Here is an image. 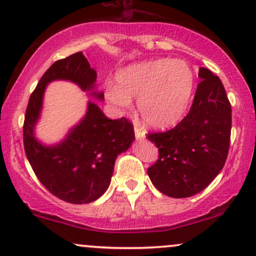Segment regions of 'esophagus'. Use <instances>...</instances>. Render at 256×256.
Masks as SVG:
<instances>
[{
	"instance_id": "1",
	"label": "esophagus",
	"mask_w": 256,
	"mask_h": 256,
	"mask_svg": "<svg viewBox=\"0 0 256 256\" xmlns=\"http://www.w3.org/2000/svg\"><path fill=\"white\" fill-rule=\"evenodd\" d=\"M134 136H136L137 140H144L146 132L140 128H138L137 125H134Z\"/></svg>"
}]
</instances>
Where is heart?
<instances>
[{"label": "heart", "mask_w": 256, "mask_h": 256, "mask_svg": "<svg viewBox=\"0 0 256 256\" xmlns=\"http://www.w3.org/2000/svg\"><path fill=\"white\" fill-rule=\"evenodd\" d=\"M116 84L106 86V96L128 108L137 98V108L146 125L171 128L180 122L192 100L195 73L184 60L156 58L120 70Z\"/></svg>", "instance_id": "1"}]
</instances>
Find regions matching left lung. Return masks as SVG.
Here are the masks:
<instances>
[{"mask_svg": "<svg viewBox=\"0 0 256 256\" xmlns=\"http://www.w3.org/2000/svg\"><path fill=\"white\" fill-rule=\"evenodd\" d=\"M192 108L172 130L149 134L158 158L148 168L155 188L170 198L196 195L222 171L231 136V104L218 76L201 67Z\"/></svg>", "mask_w": 256, "mask_h": 256, "instance_id": "obj_1", "label": "left lung"}]
</instances>
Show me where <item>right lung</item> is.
Instances as JSON below:
<instances>
[{"label":"right lung","mask_w":256,"mask_h":256,"mask_svg":"<svg viewBox=\"0 0 256 256\" xmlns=\"http://www.w3.org/2000/svg\"><path fill=\"white\" fill-rule=\"evenodd\" d=\"M96 77V71L82 52L58 60L38 82L26 108L22 131L28 162L46 189L68 204H90L101 198L110 186L116 158L134 140V125L128 119H108L91 101L84 118L60 143L46 146L34 137L46 85L54 80H70L102 100L104 94L94 91Z\"/></svg>","instance_id":"add662e5"}]
</instances>
